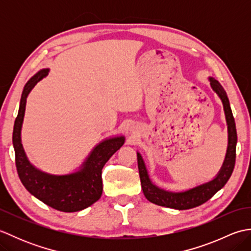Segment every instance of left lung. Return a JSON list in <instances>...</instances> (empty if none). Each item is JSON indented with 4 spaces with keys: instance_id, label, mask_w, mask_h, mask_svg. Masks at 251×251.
<instances>
[{
    "instance_id": "obj_1",
    "label": "left lung",
    "mask_w": 251,
    "mask_h": 251,
    "mask_svg": "<svg viewBox=\"0 0 251 251\" xmlns=\"http://www.w3.org/2000/svg\"><path fill=\"white\" fill-rule=\"evenodd\" d=\"M209 82L212 90L219 96V98L222 101L227 125V150L222 167L216 177L206 183H202L195 186V188L182 192H172L158 188V186L152 182L150 177H149L146 164L143 162L141 154L137 152L138 168H139L143 194L147 197V200L153 202V204L178 210L191 209V208L200 206L206 202L208 200H210L218 191L221 190L226 185L227 180L231 177L234 166H235L236 157L237 134L235 121H234L230 101H228L226 90L223 89L221 84L214 77H209Z\"/></svg>"
}]
</instances>
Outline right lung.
<instances>
[{
    "instance_id": "1",
    "label": "right lung",
    "mask_w": 251,
    "mask_h": 251,
    "mask_svg": "<svg viewBox=\"0 0 251 251\" xmlns=\"http://www.w3.org/2000/svg\"><path fill=\"white\" fill-rule=\"evenodd\" d=\"M49 72L50 69H42L24 87L13 131L16 167L25 188L37 200L59 211H79L100 199L102 194V168L110 157L124 145L125 138L124 136L113 137L98 143L75 173L58 176L35 168L29 162L21 143V127L28 95Z\"/></svg>"
}]
</instances>
